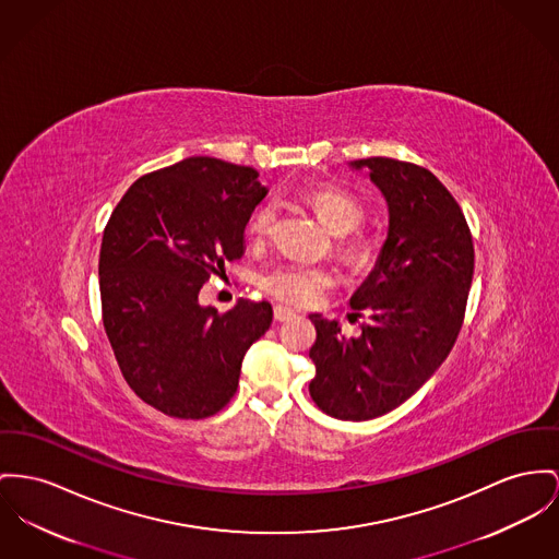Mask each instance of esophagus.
Wrapping results in <instances>:
<instances>
[{"label":"esophagus","mask_w":559,"mask_h":559,"mask_svg":"<svg viewBox=\"0 0 559 559\" xmlns=\"http://www.w3.org/2000/svg\"><path fill=\"white\" fill-rule=\"evenodd\" d=\"M273 318H275V322H286V320L295 318V311L288 309V307H284V305H277V307L273 309Z\"/></svg>","instance_id":"1"}]
</instances>
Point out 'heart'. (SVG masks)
<instances>
[{
    "mask_svg": "<svg viewBox=\"0 0 559 559\" xmlns=\"http://www.w3.org/2000/svg\"><path fill=\"white\" fill-rule=\"evenodd\" d=\"M311 205L318 218L326 224L335 235H345L362 223L365 207L356 194L345 188L326 187L316 190L311 194ZM275 223V205L264 203L252 221L248 230L254 239H262L269 235L271 226ZM347 252L352 259H365L369 254V241L365 237H354L347 243ZM336 273L322 264H307V262H284L269 269L261 277L262 290L286 305L295 307H309L324 297L329 288H333Z\"/></svg>",
    "mask_w": 559,
    "mask_h": 559,
    "instance_id": "heart-1",
    "label": "heart"
}]
</instances>
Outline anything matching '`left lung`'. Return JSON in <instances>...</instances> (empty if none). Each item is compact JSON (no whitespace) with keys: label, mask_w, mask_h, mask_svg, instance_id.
Here are the masks:
<instances>
[{"label":"left lung","mask_w":559,"mask_h":559,"mask_svg":"<svg viewBox=\"0 0 559 559\" xmlns=\"http://www.w3.org/2000/svg\"><path fill=\"white\" fill-rule=\"evenodd\" d=\"M367 171L388 205V233L371 273L349 298L371 322L358 336L311 313L313 403L336 419L365 421L396 409L445 362L462 329L475 250L466 218L424 167L372 156L347 163ZM360 316V313H356Z\"/></svg>","instance_id":"left-lung-1"}]
</instances>
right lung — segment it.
Wrapping results in <instances>:
<instances>
[{
  "mask_svg": "<svg viewBox=\"0 0 559 559\" xmlns=\"http://www.w3.org/2000/svg\"><path fill=\"white\" fill-rule=\"evenodd\" d=\"M269 188L252 167L190 156L133 182L104 230V326L131 390L171 417L223 409L241 360L271 326L266 300L226 313L201 286L246 252V226Z\"/></svg>",
  "mask_w": 559,
  "mask_h": 559,
  "instance_id": "obj_1",
  "label": "right lung"
}]
</instances>
